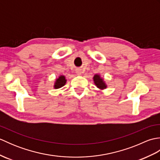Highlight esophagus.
<instances>
[{"mask_svg":"<svg viewBox=\"0 0 160 160\" xmlns=\"http://www.w3.org/2000/svg\"><path fill=\"white\" fill-rule=\"evenodd\" d=\"M76 73H77V74H78V75H80L81 73H82V71H81V70L80 69H77L76 70Z\"/></svg>","mask_w":160,"mask_h":160,"instance_id":"obj_1","label":"esophagus"}]
</instances>
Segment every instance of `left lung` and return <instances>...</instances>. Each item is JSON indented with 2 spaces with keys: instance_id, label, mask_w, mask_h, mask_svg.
<instances>
[{
  "instance_id": "8db88e82",
  "label": "left lung",
  "mask_w": 160,
  "mask_h": 160,
  "mask_svg": "<svg viewBox=\"0 0 160 160\" xmlns=\"http://www.w3.org/2000/svg\"><path fill=\"white\" fill-rule=\"evenodd\" d=\"M94 82L96 84V85L99 88V89H103L106 88V85H105L104 82H103V80L100 77L99 75H95L93 77Z\"/></svg>"
}]
</instances>
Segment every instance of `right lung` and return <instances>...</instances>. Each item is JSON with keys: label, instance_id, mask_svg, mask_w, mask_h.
Wrapping results in <instances>:
<instances>
[{"label": "right lung", "instance_id": "obj_1", "mask_svg": "<svg viewBox=\"0 0 160 160\" xmlns=\"http://www.w3.org/2000/svg\"><path fill=\"white\" fill-rule=\"evenodd\" d=\"M65 83H66L65 77L63 76H61L56 80V82L55 83V85H54V87H55L56 89H59V88L63 87L64 84H65Z\"/></svg>", "mask_w": 160, "mask_h": 160}]
</instances>
